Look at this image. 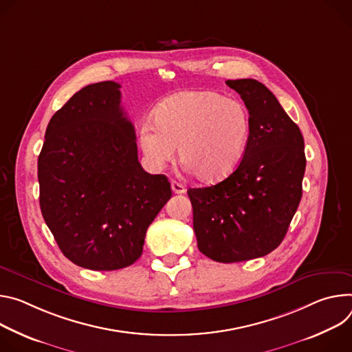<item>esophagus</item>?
<instances>
[{"mask_svg": "<svg viewBox=\"0 0 352 352\" xmlns=\"http://www.w3.org/2000/svg\"><path fill=\"white\" fill-rule=\"evenodd\" d=\"M170 186H172L173 192H176V194H183V192H186V187H184L182 183L176 182V180H172Z\"/></svg>", "mask_w": 352, "mask_h": 352, "instance_id": "obj_1", "label": "esophagus"}]
</instances>
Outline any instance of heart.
Returning <instances> with one entry per match:
<instances>
[{
  "label": "heart",
  "instance_id": "1",
  "mask_svg": "<svg viewBox=\"0 0 352 352\" xmlns=\"http://www.w3.org/2000/svg\"><path fill=\"white\" fill-rule=\"evenodd\" d=\"M153 123L138 129L145 161L161 169L177 153L180 162L200 182L218 183L241 164L252 123L248 107L210 91H186L164 99Z\"/></svg>",
  "mask_w": 352,
  "mask_h": 352
}]
</instances>
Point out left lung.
<instances>
[{"instance_id": "left-lung-1", "label": "left lung", "mask_w": 352, "mask_h": 352, "mask_svg": "<svg viewBox=\"0 0 352 352\" xmlns=\"http://www.w3.org/2000/svg\"><path fill=\"white\" fill-rule=\"evenodd\" d=\"M226 85L249 110L246 152L225 180L187 194L200 252L236 263L263 257L283 242L302 197L306 158L299 127L268 88L250 78Z\"/></svg>"}]
</instances>
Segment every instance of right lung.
<instances>
[{"mask_svg": "<svg viewBox=\"0 0 352 352\" xmlns=\"http://www.w3.org/2000/svg\"><path fill=\"white\" fill-rule=\"evenodd\" d=\"M120 103L113 81L78 91L52 117L37 160L38 201L60 250L95 271L138 260L148 226L172 197L168 177L140 165Z\"/></svg>", "mask_w": 352, "mask_h": 352, "instance_id": "obj_1", "label": "right lung"}]
</instances>
